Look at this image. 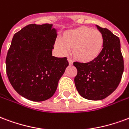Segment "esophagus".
<instances>
[{
  "label": "esophagus",
  "instance_id": "34e87169",
  "mask_svg": "<svg viewBox=\"0 0 129 129\" xmlns=\"http://www.w3.org/2000/svg\"><path fill=\"white\" fill-rule=\"evenodd\" d=\"M68 63H69V65H72L73 64V63H72V60H70V59H68Z\"/></svg>",
  "mask_w": 129,
  "mask_h": 129
}]
</instances>
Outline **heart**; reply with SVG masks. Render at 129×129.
Masks as SVG:
<instances>
[{"mask_svg": "<svg viewBox=\"0 0 129 129\" xmlns=\"http://www.w3.org/2000/svg\"><path fill=\"white\" fill-rule=\"evenodd\" d=\"M104 44V36L100 30L83 26L63 32L61 40L56 41L55 47L63 55L71 49V55L76 61L89 63L100 57Z\"/></svg>", "mask_w": 129, "mask_h": 129, "instance_id": "b5f03b06", "label": "heart"}]
</instances>
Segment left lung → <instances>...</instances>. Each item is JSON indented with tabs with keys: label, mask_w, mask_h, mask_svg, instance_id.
Instances as JSON below:
<instances>
[{
	"label": "left lung",
	"mask_w": 129,
	"mask_h": 129,
	"mask_svg": "<svg viewBox=\"0 0 129 129\" xmlns=\"http://www.w3.org/2000/svg\"><path fill=\"white\" fill-rule=\"evenodd\" d=\"M103 33L105 44L100 57L94 62H74L77 74L74 83L84 99L99 101L115 91L124 72V60L120 50V39L110 30L96 25Z\"/></svg>",
	"instance_id": "obj_1"
}]
</instances>
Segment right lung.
Returning <instances> with one entry per match:
<instances>
[{
    "mask_svg": "<svg viewBox=\"0 0 129 129\" xmlns=\"http://www.w3.org/2000/svg\"><path fill=\"white\" fill-rule=\"evenodd\" d=\"M52 24H31L14 34L6 57L10 83L24 98L40 102L51 98L68 66L66 57L52 55L57 38Z\"/></svg>",
    "mask_w": 129,
    "mask_h": 129,
    "instance_id": "1",
    "label": "right lung"
}]
</instances>
